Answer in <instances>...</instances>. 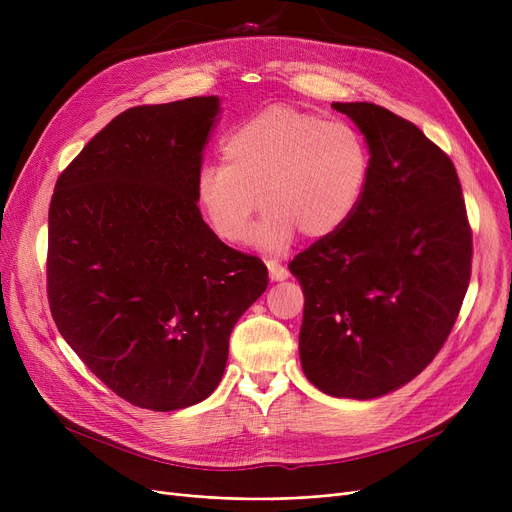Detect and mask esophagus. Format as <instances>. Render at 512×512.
I'll return each mask as SVG.
<instances>
[{
	"label": "esophagus",
	"instance_id": "esophagus-1",
	"mask_svg": "<svg viewBox=\"0 0 512 512\" xmlns=\"http://www.w3.org/2000/svg\"><path fill=\"white\" fill-rule=\"evenodd\" d=\"M267 272H270L272 280H286L288 270L284 265H280L276 259H267Z\"/></svg>",
	"mask_w": 512,
	"mask_h": 512
}]
</instances>
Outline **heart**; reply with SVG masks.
<instances>
[{"instance_id": "b5f03b06", "label": "heart", "mask_w": 512, "mask_h": 512, "mask_svg": "<svg viewBox=\"0 0 512 512\" xmlns=\"http://www.w3.org/2000/svg\"><path fill=\"white\" fill-rule=\"evenodd\" d=\"M224 161L205 164L197 199L224 240H245L261 201L255 242L278 251L294 230L326 238L355 213L369 176V149L357 128L272 105L240 122L222 145Z\"/></svg>"}]
</instances>
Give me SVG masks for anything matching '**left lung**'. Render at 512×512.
I'll use <instances>...</instances> for the list:
<instances>
[{
	"label": "left lung",
	"mask_w": 512,
	"mask_h": 512,
	"mask_svg": "<svg viewBox=\"0 0 512 512\" xmlns=\"http://www.w3.org/2000/svg\"><path fill=\"white\" fill-rule=\"evenodd\" d=\"M369 145L363 197L334 234L288 265L305 292L307 380L369 400L411 382L440 353L471 280L473 232L450 157L375 103H334Z\"/></svg>",
	"instance_id": "8db88e82"
}]
</instances>
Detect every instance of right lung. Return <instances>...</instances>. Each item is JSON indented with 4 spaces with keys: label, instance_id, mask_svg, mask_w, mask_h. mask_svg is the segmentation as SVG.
<instances>
[{
    "label": "right lung",
    "instance_id": "add662e5",
    "mask_svg": "<svg viewBox=\"0 0 512 512\" xmlns=\"http://www.w3.org/2000/svg\"><path fill=\"white\" fill-rule=\"evenodd\" d=\"M218 97L137 105L60 174L47 301L72 351L134 407L176 411L218 388L238 317L267 267L215 236L197 176Z\"/></svg>",
    "mask_w": 512,
    "mask_h": 512
}]
</instances>
